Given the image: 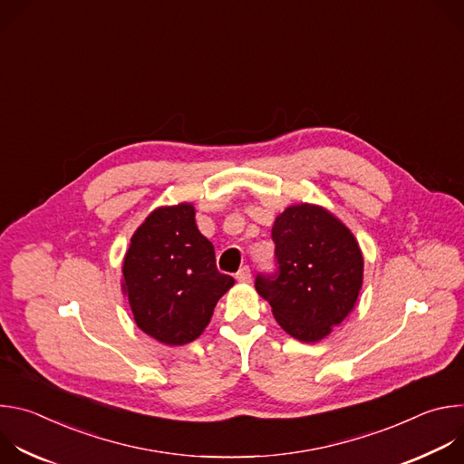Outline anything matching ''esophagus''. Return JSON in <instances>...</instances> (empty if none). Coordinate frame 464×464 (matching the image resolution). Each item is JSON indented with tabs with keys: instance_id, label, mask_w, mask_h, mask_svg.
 <instances>
[{
	"instance_id": "34e87169",
	"label": "esophagus",
	"mask_w": 464,
	"mask_h": 464,
	"mask_svg": "<svg viewBox=\"0 0 464 464\" xmlns=\"http://www.w3.org/2000/svg\"><path fill=\"white\" fill-rule=\"evenodd\" d=\"M237 281H240V283H249V281H251V270H249V266H242V268L237 272Z\"/></svg>"
}]
</instances>
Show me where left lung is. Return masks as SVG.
Returning a JSON list of instances; mask_svg holds the SVG:
<instances>
[{
  "instance_id": "8db88e82",
  "label": "left lung",
  "mask_w": 464,
  "mask_h": 464,
  "mask_svg": "<svg viewBox=\"0 0 464 464\" xmlns=\"http://www.w3.org/2000/svg\"><path fill=\"white\" fill-rule=\"evenodd\" d=\"M272 238L277 268L256 274L255 288L290 336L319 342L358 299L363 279L358 242L336 217L308 204L279 215Z\"/></svg>"
}]
</instances>
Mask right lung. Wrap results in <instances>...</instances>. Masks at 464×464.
<instances>
[{
  "label": "right lung",
  "mask_w": 464,
  "mask_h": 464,
  "mask_svg": "<svg viewBox=\"0 0 464 464\" xmlns=\"http://www.w3.org/2000/svg\"><path fill=\"white\" fill-rule=\"evenodd\" d=\"M122 277L138 326L167 345L200 336L218 299L235 285L218 272L215 247L198 231L190 204L160 208L138 227Z\"/></svg>",
  "instance_id": "obj_1"
}]
</instances>
